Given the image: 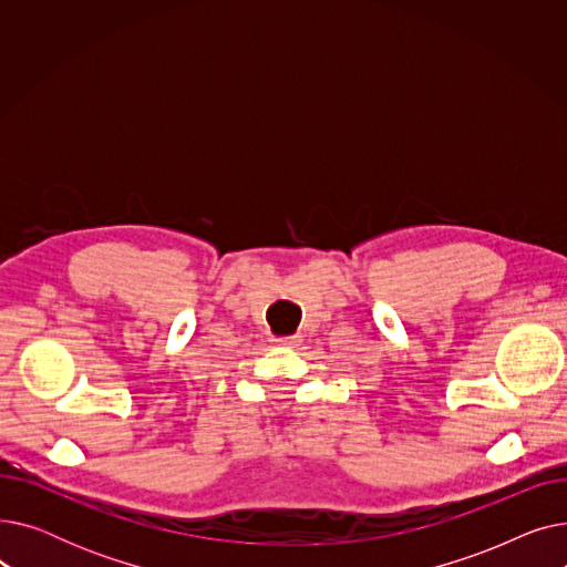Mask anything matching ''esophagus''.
I'll return each mask as SVG.
<instances>
[{"label":"esophagus","mask_w":567,"mask_h":567,"mask_svg":"<svg viewBox=\"0 0 567 567\" xmlns=\"http://www.w3.org/2000/svg\"><path fill=\"white\" fill-rule=\"evenodd\" d=\"M274 342L278 347H293L296 342H299V336H280V338H274Z\"/></svg>","instance_id":"1"}]
</instances>
